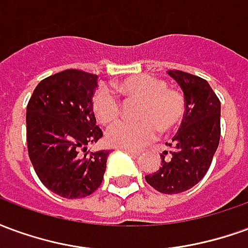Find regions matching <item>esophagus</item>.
I'll use <instances>...</instances> for the list:
<instances>
[{"mask_svg": "<svg viewBox=\"0 0 248 248\" xmlns=\"http://www.w3.org/2000/svg\"><path fill=\"white\" fill-rule=\"evenodd\" d=\"M124 151H126V153H129L130 155H133V156H138L140 154V151L133 150V149H124Z\"/></svg>", "mask_w": 248, "mask_h": 248, "instance_id": "34e87169", "label": "esophagus"}]
</instances>
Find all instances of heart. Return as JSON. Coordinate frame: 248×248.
<instances>
[{
	"instance_id": "b5f03b06",
	"label": "heart",
	"mask_w": 248,
	"mask_h": 248,
	"mask_svg": "<svg viewBox=\"0 0 248 248\" xmlns=\"http://www.w3.org/2000/svg\"><path fill=\"white\" fill-rule=\"evenodd\" d=\"M115 89L126 101H140L135 111L138 121H119L106 133L111 146L138 149L155 137L156 131L166 134L182 124L186 114L183 94L169 89L165 79L150 74H135L115 83ZM93 110L103 124H113L121 114L118 98L106 87L98 89L93 97Z\"/></svg>"
}]
</instances>
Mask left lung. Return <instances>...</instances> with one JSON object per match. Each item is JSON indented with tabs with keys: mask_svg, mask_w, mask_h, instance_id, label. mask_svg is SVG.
<instances>
[{
	"mask_svg": "<svg viewBox=\"0 0 248 248\" xmlns=\"http://www.w3.org/2000/svg\"><path fill=\"white\" fill-rule=\"evenodd\" d=\"M186 99V114L161 167L146 182L163 194H179L197 185L207 172L220 138V101L206 79L181 70H169Z\"/></svg>",
	"mask_w": 248,
	"mask_h": 248,
	"instance_id": "obj_1",
	"label": "left lung"
}]
</instances>
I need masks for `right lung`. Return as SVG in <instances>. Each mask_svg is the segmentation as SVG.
I'll return each mask as SVG.
<instances>
[{"label":"right lung","instance_id":"1","mask_svg":"<svg viewBox=\"0 0 248 248\" xmlns=\"http://www.w3.org/2000/svg\"><path fill=\"white\" fill-rule=\"evenodd\" d=\"M98 77L69 69L37 85L26 108V140L31 165L50 191L67 199L101 186L108 150L89 153L102 137L93 111Z\"/></svg>","mask_w":248,"mask_h":248}]
</instances>
